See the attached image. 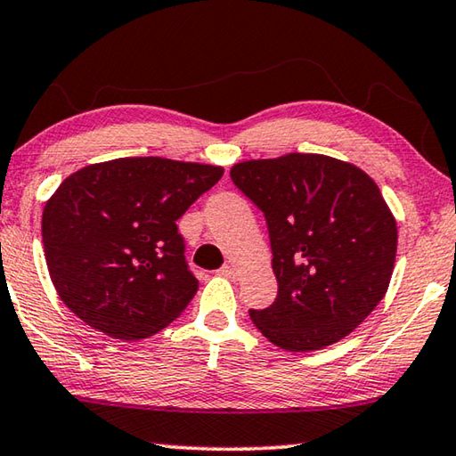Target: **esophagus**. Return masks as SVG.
Masks as SVG:
<instances>
[{
  "label": "esophagus",
  "instance_id": "1",
  "mask_svg": "<svg viewBox=\"0 0 456 456\" xmlns=\"http://www.w3.org/2000/svg\"><path fill=\"white\" fill-rule=\"evenodd\" d=\"M219 275H223V277H227V280H237L239 277V272H237V267L235 265H223L221 269H219Z\"/></svg>",
  "mask_w": 456,
  "mask_h": 456
}]
</instances>
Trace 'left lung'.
Wrapping results in <instances>:
<instances>
[{
    "label": "left lung",
    "mask_w": 456,
    "mask_h": 456,
    "mask_svg": "<svg viewBox=\"0 0 456 456\" xmlns=\"http://www.w3.org/2000/svg\"><path fill=\"white\" fill-rule=\"evenodd\" d=\"M231 179L265 215L277 297L249 315L288 352L346 338L380 304L398 227L378 184L352 163L312 152L243 160Z\"/></svg>",
    "instance_id": "8db88e82"
}]
</instances>
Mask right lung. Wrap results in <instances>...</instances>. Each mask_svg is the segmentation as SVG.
I'll return each instance as SVG.
<instances>
[{
  "label": "right lung",
  "mask_w": 456,
  "mask_h": 456,
  "mask_svg": "<svg viewBox=\"0 0 456 456\" xmlns=\"http://www.w3.org/2000/svg\"><path fill=\"white\" fill-rule=\"evenodd\" d=\"M223 167L160 157L88 165L60 184L42 215L58 296L117 339L149 338L179 318L199 289L176 219Z\"/></svg>",
  "instance_id": "obj_1"
}]
</instances>
